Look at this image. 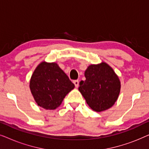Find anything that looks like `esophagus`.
<instances>
[{"instance_id": "esophagus-1", "label": "esophagus", "mask_w": 149, "mask_h": 149, "mask_svg": "<svg viewBox=\"0 0 149 149\" xmlns=\"http://www.w3.org/2000/svg\"><path fill=\"white\" fill-rule=\"evenodd\" d=\"M73 83H74V85H75V87H79V80L73 81Z\"/></svg>"}]
</instances>
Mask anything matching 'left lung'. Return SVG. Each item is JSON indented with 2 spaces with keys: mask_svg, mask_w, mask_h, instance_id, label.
<instances>
[{
  "mask_svg": "<svg viewBox=\"0 0 149 149\" xmlns=\"http://www.w3.org/2000/svg\"><path fill=\"white\" fill-rule=\"evenodd\" d=\"M79 90L89 107L95 112L108 110L115 104L121 91L119 77L109 64H91L85 71Z\"/></svg>",
  "mask_w": 149,
  "mask_h": 149,
  "instance_id": "1",
  "label": "left lung"
}]
</instances>
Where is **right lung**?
Listing matches in <instances>:
<instances>
[{
    "label": "right lung",
    "mask_w": 149,
    "mask_h": 149,
    "mask_svg": "<svg viewBox=\"0 0 149 149\" xmlns=\"http://www.w3.org/2000/svg\"><path fill=\"white\" fill-rule=\"evenodd\" d=\"M29 86L37 105L47 110L60 107L65 96L74 88V85L57 63L45 61L36 66Z\"/></svg>",
    "instance_id": "add662e5"
}]
</instances>
